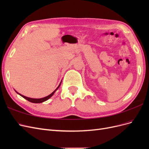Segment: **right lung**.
<instances>
[{
  "mask_svg": "<svg viewBox=\"0 0 149 149\" xmlns=\"http://www.w3.org/2000/svg\"><path fill=\"white\" fill-rule=\"evenodd\" d=\"M61 83H60V84H59V86H58V88H57L52 93H51L50 94H49V95H48V96H46V97H43V98H40V99L30 98V97H26V96H23V95H22V94H19V93H18L16 91H16L17 93L19 94V95H20L22 97H23L25 99V100H26L30 101V102H33V103H40V102H44V101H45L48 100L49 98H50V97L53 95V94L55 93V92L58 89V88L60 87V84H61Z\"/></svg>",
  "mask_w": 149,
  "mask_h": 149,
  "instance_id": "obj_1",
  "label": "right lung"
}]
</instances>
